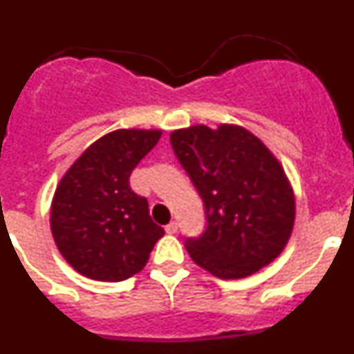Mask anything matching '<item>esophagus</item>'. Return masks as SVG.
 <instances>
[{
	"instance_id": "1",
	"label": "esophagus",
	"mask_w": 354,
	"mask_h": 354,
	"mask_svg": "<svg viewBox=\"0 0 354 354\" xmlns=\"http://www.w3.org/2000/svg\"><path fill=\"white\" fill-rule=\"evenodd\" d=\"M165 230H167V234H177V230H179V225L175 223V221H171V223H168L167 227H165Z\"/></svg>"
}]
</instances>
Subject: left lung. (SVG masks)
<instances>
[{
    "label": "left lung",
    "mask_w": 354,
    "mask_h": 354,
    "mask_svg": "<svg viewBox=\"0 0 354 354\" xmlns=\"http://www.w3.org/2000/svg\"><path fill=\"white\" fill-rule=\"evenodd\" d=\"M170 142L207 216L204 236L186 241L193 262L223 280L246 278L271 264L289 243L296 220L282 162L236 124L175 129Z\"/></svg>",
    "instance_id": "obj_1"
}]
</instances>
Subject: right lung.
<instances>
[{
	"instance_id": "right-lung-1",
	"label": "right lung",
	"mask_w": 354,
	"mask_h": 354,
	"mask_svg": "<svg viewBox=\"0 0 354 354\" xmlns=\"http://www.w3.org/2000/svg\"><path fill=\"white\" fill-rule=\"evenodd\" d=\"M161 129H117L92 143L64 174L51 202L56 248L83 277L122 282L140 273L165 230L131 171L154 149Z\"/></svg>"
}]
</instances>
